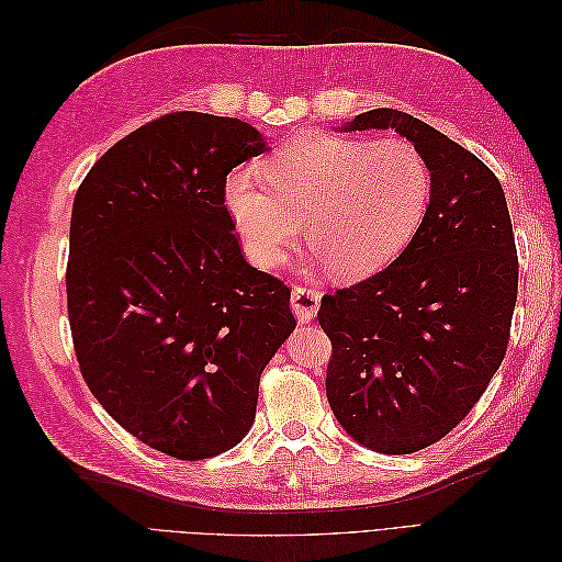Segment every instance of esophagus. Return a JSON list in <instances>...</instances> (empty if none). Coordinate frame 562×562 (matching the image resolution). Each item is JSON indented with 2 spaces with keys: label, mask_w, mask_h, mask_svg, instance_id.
I'll return each mask as SVG.
<instances>
[{
  "label": "esophagus",
  "mask_w": 562,
  "mask_h": 562,
  "mask_svg": "<svg viewBox=\"0 0 562 562\" xmlns=\"http://www.w3.org/2000/svg\"><path fill=\"white\" fill-rule=\"evenodd\" d=\"M291 304H293V312L300 321H312L318 312L321 293L316 291V288H310V285H295L291 293Z\"/></svg>",
  "instance_id": "1"
}]
</instances>
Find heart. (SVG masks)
<instances>
[{"mask_svg": "<svg viewBox=\"0 0 562 562\" xmlns=\"http://www.w3.org/2000/svg\"><path fill=\"white\" fill-rule=\"evenodd\" d=\"M431 187V168L413 143L302 133L260 164V176L232 171L225 203L260 267L279 265L307 220L333 274L361 279L413 241Z\"/></svg>", "mask_w": 562, "mask_h": 562, "instance_id": "1", "label": "heart"}]
</instances>
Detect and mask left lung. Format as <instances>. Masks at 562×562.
<instances>
[{
    "mask_svg": "<svg viewBox=\"0 0 562 562\" xmlns=\"http://www.w3.org/2000/svg\"><path fill=\"white\" fill-rule=\"evenodd\" d=\"M396 128L431 168V201L398 258L323 295L333 345L326 394L370 450L411 454L446 438L499 370L518 297V252L497 176L448 135L398 110L345 131Z\"/></svg>",
    "mask_w": 562,
    "mask_h": 562,
    "instance_id": "left-lung-1",
    "label": "left lung"
}]
</instances>
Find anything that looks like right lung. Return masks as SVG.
Wrapping results in <instances>:
<instances>
[{
	"label": "right lung",
	"instance_id": "obj_1",
	"mask_svg": "<svg viewBox=\"0 0 562 562\" xmlns=\"http://www.w3.org/2000/svg\"><path fill=\"white\" fill-rule=\"evenodd\" d=\"M265 151L241 119L171 112L79 184L67 316L83 382L116 424L178 459L248 434L265 366L295 328L291 288L246 262L225 182Z\"/></svg>",
	"mask_w": 562,
	"mask_h": 562
}]
</instances>
